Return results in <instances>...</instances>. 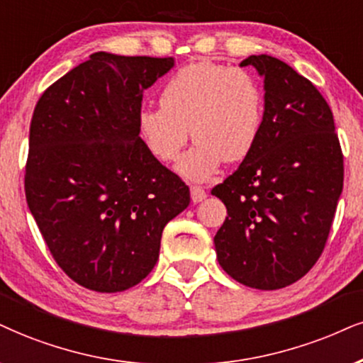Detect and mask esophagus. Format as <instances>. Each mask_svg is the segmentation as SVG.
<instances>
[{"instance_id":"obj_1","label":"esophagus","mask_w":363,"mask_h":363,"mask_svg":"<svg viewBox=\"0 0 363 363\" xmlns=\"http://www.w3.org/2000/svg\"><path fill=\"white\" fill-rule=\"evenodd\" d=\"M190 194H191V202L194 203L202 202V200H205V196H207V191H205L202 186H196V185L190 186Z\"/></svg>"}]
</instances>
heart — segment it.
Instances as JSON below:
<instances>
[{
    "label": "heart",
    "instance_id": "heart-1",
    "mask_svg": "<svg viewBox=\"0 0 363 363\" xmlns=\"http://www.w3.org/2000/svg\"><path fill=\"white\" fill-rule=\"evenodd\" d=\"M264 119L261 84L242 69L194 62L161 91V106L143 107L138 129L150 153L163 163L180 160L190 133L196 141L180 164L195 182L208 180L225 163L242 161L256 145Z\"/></svg>",
    "mask_w": 363,
    "mask_h": 363
}]
</instances>
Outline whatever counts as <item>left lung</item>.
Masks as SVG:
<instances>
[{"label":"left lung","instance_id":"8db88e82","mask_svg":"<svg viewBox=\"0 0 363 363\" xmlns=\"http://www.w3.org/2000/svg\"><path fill=\"white\" fill-rule=\"evenodd\" d=\"M264 77V119L252 151L212 190L227 207L213 237L218 264L240 284L279 289L323 252L343 189L333 114L318 89L271 55L240 67Z\"/></svg>","mask_w":363,"mask_h":363}]
</instances>
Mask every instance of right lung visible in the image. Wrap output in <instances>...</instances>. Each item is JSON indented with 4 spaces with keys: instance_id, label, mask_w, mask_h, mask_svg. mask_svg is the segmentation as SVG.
Segmentation results:
<instances>
[{
    "instance_id": "add662e5",
    "label": "right lung",
    "mask_w": 363,
    "mask_h": 363,
    "mask_svg": "<svg viewBox=\"0 0 363 363\" xmlns=\"http://www.w3.org/2000/svg\"><path fill=\"white\" fill-rule=\"evenodd\" d=\"M173 65L172 57L96 52L35 106L26 202L55 262L87 289L141 283L158 261L164 225L190 203L189 186L138 129L143 92Z\"/></svg>"
}]
</instances>
